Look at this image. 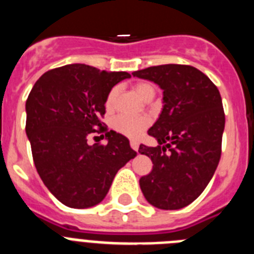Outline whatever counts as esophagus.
Wrapping results in <instances>:
<instances>
[{"label": "esophagus", "instance_id": "esophagus-1", "mask_svg": "<svg viewBox=\"0 0 254 254\" xmlns=\"http://www.w3.org/2000/svg\"><path fill=\"white\" fill-rule=\"evenodd\" d=\"M129 145H131V147L134 150V151H137V150H138V142H137V141L131 140V141H129Z\"/></svg>", "mask_w": 254, "mask_h": 254}]
</instances>
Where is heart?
Segmentation results:
<instances>
[{"instance_id":"1","label":"heart","mask_w":254,"mask_h":254,"mask_svg":"<svg viewBox=\"0 0 254 254\" xmlns=\"http://www.w3.org/2000/svg\"><path fill=\"white\" fill-rule=\"evenodd\" d=\"M133 89L142 100L154 98L155 95V87L150 82H137L133 86ZM116 96L117 89H112L107 95V99H105V107L108 109L113 107ZM112 126H113V128L117 132L125 134L127 137L137 138L140 137L141 134L143 133V131L146 129L147 126H149V120H147L146 117H131L126 116V114H120V116H117L114 118Z\"/></svg>"}]
</instances>
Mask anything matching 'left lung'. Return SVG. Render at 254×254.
<instances>
[{"instance_id": "8db88e82", "label": "left lung", "mask_w": 254, "mask_h": 254, "mask_svg": "<svg viewBox=\"0 0 254 254\" xmlns=\"http://www.w3.org/2000/svg\"><path fill=\"white\" fill-rule=\"evenodd\" d=\"M132 75L154 81L164 94L160 117L147 131L159 145L138 149L154 164L141 177V190L155 207L178 210L202 193L220 161L225 127L221 96L205 73L188 64L147 67Z\"/></svg>"}]
</instances>
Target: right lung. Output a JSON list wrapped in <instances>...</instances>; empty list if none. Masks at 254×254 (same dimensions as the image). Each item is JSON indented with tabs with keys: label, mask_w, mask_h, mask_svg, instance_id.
Instances as JSON below:
<instances>
[{
	"label": "right lung",
	"mask_w": 254,
	"mask_h": 254,
	"mask_svg": "<svg viewBox=\"0 0 254 254\" xmlns=\"http://www.w3.org/2000/svg\"><path fill=\"white\" fill-rule=\"evenodd\" d=\"M128 77L122 71L66 64L43 73L29 94L25 131L35 168L49 192L68 207L102 202L117 172L136 156L116 131H106L105 145H88L90 134L105 130L107 95Z\"/></svg>",
	"instance_id": "add662e5"
}]
</instances>
